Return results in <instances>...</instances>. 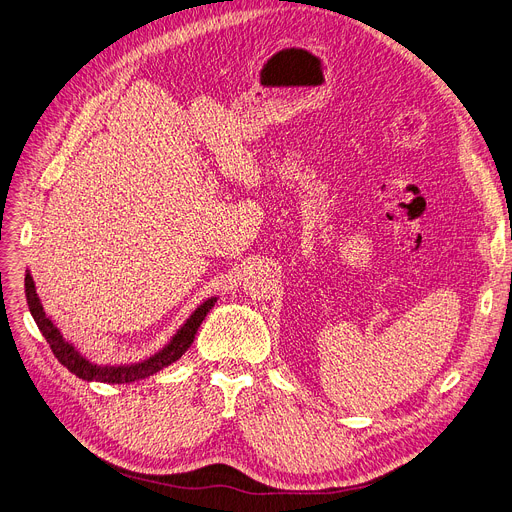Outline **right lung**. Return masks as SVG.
I'll return each mask as SVG.
<instances>
[{
	"label": "right lung",
	"instance_id": "1",
	"mask_svg": "<svg viewBox=\"0 0 512 512\" xmlns=\"http://www.w3.org/2000/svg\"><path fill=\"white\" fill-rule=\"evenodd\" d=\"M24 294H27V304L33 319L39 331L43 333V337L47 339V344H50L54 356L72 375H77L83 381H97V383H133L162 371L164 367H168V364L177 362L193 344V337H196L202 321L206 319V314L218 300L216 296L204 300L189 314V319L177 329V333L170 337V342L145 360L129 362V364H97L89 360L85 354H81V350L75 344L68 342V339L62 335V331L56 327V323L45 314L43 304L37 296L35 281L29 271H27V277H24Z\"/></svg>",
	"mask_w": 512,
	"mask_h": 512
}]
</instances>
